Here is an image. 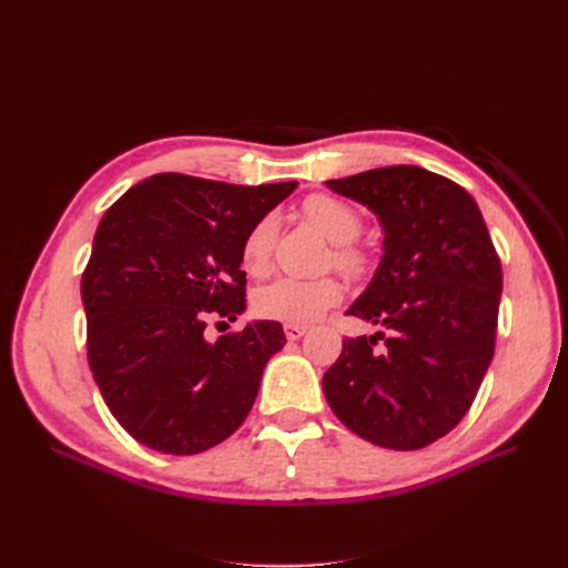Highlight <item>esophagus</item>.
<instances>
[{
	"instance_id": "1",
	"label": "esophagus",
	"mask_w": 568,
	"mask_h": 568,
	"mask_svg": "<svg viewBox=\"0 0 568 568\" xmlns=\"http://www.w3.org/2000/svg\"><path fill=\"white\" fill-rule=\"evenodd\" d=\"M284 334L288 341H298L301 336L307 334V326H301V324H286L284 326Z\"/></svg>"
}]
</instances>
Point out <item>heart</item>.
I'll return each mask as SVG.
<instances>
[{"label": "heart", "instance_id": "b5f03b06", "mask_svg": "<svg viewBox=\"0 0 568 568\" xmlns=\"http://www.w3.org/2000/svg\"><path fill=\"white\" fill-rule=\"evenodd\" d=\"M303 215L334 244L332 261L338 270L351 277H359L367 272V255L359 251L353 239L363 230L353 205L341 199L315 194L303 203ZM280 222L272 213L263 215L248 230L242 246V263L246 272L261 277L270 270L274 236H277ZM343 296V288L334 277H277L261 286L253 296V307L261 317L286 322V324H311L334 307Z\"/></svg>", "mask_w": 568, "mask_h": 568}]
</instances>
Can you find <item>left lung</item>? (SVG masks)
Returning <instances> with one entry per match:
<instances>
[{
    "label": "left lung",
    "mask_w": 568,
    "mask_h": 568,
    "mask_svg": "<svg viewBox=\"0 0 568 568\" xmlns=\"http://www.w3.org/2000/svg\"><path fill=\"white\" fill-rule=\"evenodd\" d=\"M379 220L382 261L346 315L388 332L343 341L322 388L353 434L419 450L462 422L495 351L503 270L476 201L417 165L329 180Z\"/></svg>",
    "instance_id": "obj_1"
}]
</instances>
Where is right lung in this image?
I'll return each mask as SVG.
<instances>
[{"label":"right lung","instance_id":"add662e5","mask_svg":"<svg viewBox=\"0 0 568 568\" xmlns=\"http://www.w3.org/2000/svg\"><path fill=\"white\" fill-rule=\"evenodd\" d=\"M296 186L161 173L101 217L80 286L88 359L111 415L146 448L196 455L248 417L282 324L209 341L205 317L246 311L244 239Z\"/></svg>","mask_w":568,"mask_h":568}]
</instances>
